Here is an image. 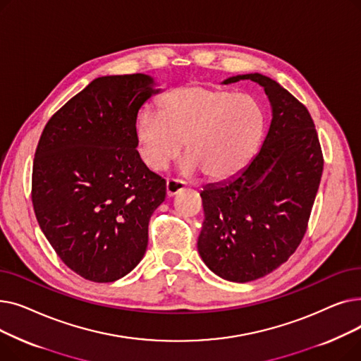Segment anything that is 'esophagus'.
<instances>
[{"label": "esophagus", "instance_id": "esophagus-1", "mask_svg": "<svg viewBox=\"0 0 361 361\" xmlns=\"http://www.w3.org/2000/svg\"><path fill=\"white\" fill-rule=\"evenodd\" d=\"M185 187V184L181 180L177 178H168L166 180V185H165V190H166V196L168 197H173L174 195H177L180 190Z\"/></svg>", "mask_w": 361, "mask_h": 361}]
</instances>
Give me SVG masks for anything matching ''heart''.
Segmentation results:
<instances>
[{
	"mask_svg": "<svg viewBox=\"0 0 361 361\" xmlns=\"http://www.w3.org/2000/svg\"><path fill=\"white\" fill-rule=\"evenodd\" d=\"M263 127V111L249 94L188 86L165 93L158 114H139L136 143L150 171H162L184 143L187 171L200 169L204 178L224 181L252 161Z\"/></svg>",
	"mask_w": 361,
	"mask_h": 361,
	"instance_id": "heart-1",
	"label": "heart"
}]
</instances>
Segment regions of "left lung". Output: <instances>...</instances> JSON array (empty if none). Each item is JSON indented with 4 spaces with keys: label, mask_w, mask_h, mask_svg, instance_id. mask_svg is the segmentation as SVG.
<instances>
[{
    "label": "left lung",
    "mask_w": 361,
    "mask_h": 361,
    "mask_svg": "<svg viewBox=\"0 0 361 361\" xmlns=\"http://www.w3.org/2000/svg\"><path fill=\"white\" fill-rule=\"evenodd\" d=\"M253 80L272 105V121L257 155L233 180L200 193L204 211L197 249L224 279L249 282L275 271L307 231L324 171V154L307 108L267 75Z\"/></svg>",
    "instance_id": "1"
}]
</instances>
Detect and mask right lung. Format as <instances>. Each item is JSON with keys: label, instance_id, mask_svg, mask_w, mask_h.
<instances>
[{"label": "right lung", "instance_id": "obj_1", "mask_svg": "<svg viewBox=\"0 0 361 361\" xmlns=\"http://www.w3.org/2000/svg\"><path fill=\"white\" fill-rule=\"evenodd\" d=\"M146 74L94 79L47 123L32 169V203L64 264L93 282L127 275L147 247L165 180L142 162L136 118L152 93Z\"/></svg>", "mask_w": 361, "mask_h": 361}]
</instances>
